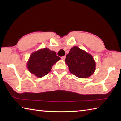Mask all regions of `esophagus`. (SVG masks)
<instances>
[{"label":"esophagus","instance_id":"obj_1","mask_svg":"<svg viewBox=\"0 0 121 121\" xmlns=\"http://www.w3.org/2000/svg\"><path fill=\"white\" fill-rule=\"evenodd\" d=\"M61 59H62V60H64L65 59V56H62V57H61Z\"/></svg>","mask_w":121,"mask_h":121}]
</instances>
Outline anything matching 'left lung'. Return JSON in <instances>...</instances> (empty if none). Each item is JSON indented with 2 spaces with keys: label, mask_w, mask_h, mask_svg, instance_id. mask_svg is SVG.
<instances>
[{
  "label": "left lung",
  "mask_w": 121,
  "mask_h": 121,
  "mask_svg": "<svg viewBox=\"0 0 121 121\" xmlns=\"http://www.w3.org/2000/svg\"><path fill=\"white\" fill-rule=\"evenodd\" d=\"M65 62L70 73L81 78L90 77L95 70V62L93 56L77 46L70 49Z\"/></svg>",
  "instance_id": "obj_1"
}]
</instances>
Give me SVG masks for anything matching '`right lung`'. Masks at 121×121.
<instances>
[{
	"instance_id": "right-lung-1",
	"label": "right lung",
	"mask_w": 121,
	"mask_h": 121,
	"mask_svg": "<svg viewBox=\"0 0 121 121\" xmlns=\"http://www.w3.org/2000/svg\"><path fill=\"white\" fill-rule=\"evenodd\" d=\"M61 58L50 49H40L32 53L27 62V68L32 74L42 77L50 72L52 67Z\"/></svg>"
}]
</instances>
